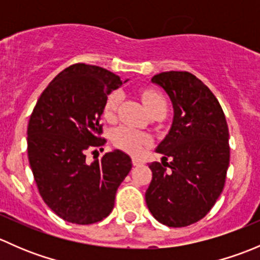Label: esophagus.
Masks as SVG:
<instances>
[{
    "mask_svg": "<svg viewBox=\"0 0 260 260\" xmlns=\"http://www.w3.org/2000/svg\"><path fill=\"white\" fill-rule=\"evenodd\" d=\"M132 164H133V166H142V165L145 164V161L141 158H137V157H133Z\"/></svg>",
    "mask_w": 260,
    "mask_h": 260,
    "instance_id": "esophagus-1",
    "label": "esophagus"
}]
</instances>
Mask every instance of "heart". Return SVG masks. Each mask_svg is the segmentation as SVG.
Returning a JSON list of instances; mask_svg holds the SVG:
<instances>
[{"mask_svg":"<svg viewBox=\"0 0 260 260\" xmlns=\"http://www.w3.org/2000/svg\"><path fill=\"white\" fill-rule=\"evenodd\" d=\"M143 103H145L147 111L156 108V107H165L166 108V101L159 93L153 90H147L142 95ZM122 101V93L119 90L112 91L104 103L103 115L107 120H113L115 113ZM112 142L117 148L127 152L131 154H138L145 147L151 142L146 133L136 131L131 127L120 125L115 128L112 132Z\"/></svg>","mask_w":260,"mask_h":260,"instance_id":"heart-1","label":"heart"}]
</instances>
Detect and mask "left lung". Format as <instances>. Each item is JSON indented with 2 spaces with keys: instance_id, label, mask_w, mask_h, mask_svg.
I'll return each instance as SVG.
<instances>
[{
  "instance_id": "8db88e82",
  "label": "left lung",
  "mask_w": 260,
  "mask_h": 260,
  "mask_svg": "<svg viewBox=\"0 0 260 260\" xmlns=\"http://www.w3.org/2000/svg\"><path fill=\"white\" fill-rule=\"evenodd\" d=\"M151 81L169 95L174 118L156 147L161 164H149L147 208L161 224L187 226L211 210L224 188L230 159L226 119L210 89L191 73L164 72Z\"/></svg>"
}]
</instances>
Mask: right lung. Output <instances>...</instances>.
<instances>
[{
	"instance_id": "right-lung-1",
	"label": "right lung",
	"mask_w": 260,
	"mask_h": 260,
	"mask_svg": "<svg viewBox=\"0 0 260 260\" xmlns=\"http://www.w3.org/2000/svg\"><path fill=\"white\" fill-rule=\"evenodd\" d=\"M95 65L74 64L52 79L27 127V153L41 198L57 216L88 225L108 216L115 192L132 169L120 149L86 164V149L102 147L101 117L109 94L123 83Z\"/></svg>"
}]
</instances>
